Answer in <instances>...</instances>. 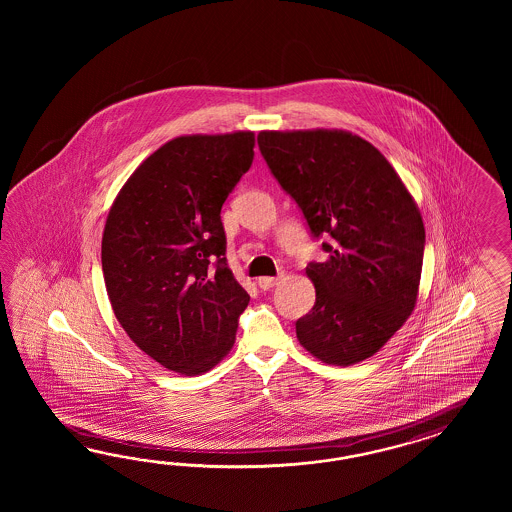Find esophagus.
<instances>
[{"label":"esophagus","instance_id":"esophagus-1","mask_svg":"<svg viewBox=\"0 0 512 512\" xmlns=\"http://www.w3.org/2000/svg\"><path fill=\"white\" fill-rule=\"evenodd\" d=\"M281 279V276H278V278H259V287L261 289H264V291H268V289H272V287H276L278 285V281Z\"/></svg>","mask_w":512,"mask_h":512}]
</instances>
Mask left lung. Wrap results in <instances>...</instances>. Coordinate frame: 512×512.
I'll list each match as a JSON object with an SVG mask.
<instances>
[{
    "label": "left lung",
    "instance_id": "8db88e82",
    "mask_svg": "<svg viewBox=\"0 0 512 512\" xmlns=\"http://www.w3.org/2000/svg\"><path fill=\"white\" fill-rule=\"evenodd\" d=\"M257 142L311 234L332 236L325 261L306 268L315 304L296 338L332 366L373 357L417 304L426 242L417 202L387 157L349 131H261Z\"/></svg>",
    "mask_w": 512,
    "mask_h": 512
}]
</instances>
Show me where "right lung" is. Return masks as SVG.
<instances>
[{
  "instance_id": "1",
  "label": "right lung",
  "mask_w": 512,
  "mask_h": 512,
  "mask_svg": "<svg viewBox=\"0 0 512 512\" xmlns=\"http://www.w3.org/2000/svg\"><path fill=\"white\" fill-rule=\"evenodd\" d=\"M253 146V131L176 137L140 163L110 206L101 242L110 306L131 341L172 372L212 370L248 308L219 214Z\"/></svg>"
}]
</instances>
